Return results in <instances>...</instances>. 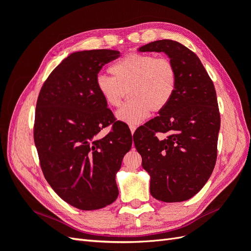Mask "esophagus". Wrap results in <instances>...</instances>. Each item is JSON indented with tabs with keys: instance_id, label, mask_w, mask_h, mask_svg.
I'll return each mask as SVG.
<instances>
[{
	"instance_id": "obj_1",
	"label": "esophagus",
	"mask_w": 251,
	"mask_h": 251,
	"mask_svg": "<svg viewBox=\"0 0 251 251\" xmlns=\"http://www.w3.org/2000/svg\"><path fill=\"white\" fill-rule=\"evenodd\" d=\"M136 128H137V126H130V130H131V133H132V135L135 133Z\"/></svg>"
}]
</instances>
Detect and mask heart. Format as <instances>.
<instances>
[{"instance_id":"1","label":"heart","mask_w":251,"mask_h":251,"mask_svg":"<svg viewBox=\"0 0 251 251\" xmlns=\"http://www.w3.org/2000/svg\"><path fill=\"white\" fill-rule=\"evenodd\" d=\"M109 70L113 76H97V91L112 108L119 107L128 91L131 101L116 113V118L130 126L143 123L151 111H163L176 92L177 71L169 58L131 53L114 63Z\"/></svg>"}]
</instances>
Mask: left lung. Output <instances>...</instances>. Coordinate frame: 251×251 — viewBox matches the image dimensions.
Returning a JSON list of instances; mask_svg holds the SVG:
<instances>
[{
  "mask_svg": "<svg viewBox=\"0 0 251 251\" xmlns=\"http://www.w3.org/2000/svg\"><path fill=\"white\" fill-rule=\"evenodd\" d=\"M138 51L164 52L178 80L168 107L135 132V147L151 177V195L186 201L206 183L217 160L221 119L215 86L199 57L178 42H151Z\"/></svg>",
  "mask_w": 251,
  "mask_h": 251,
  "instance_id": "left-lung-1",
  "label": "left lung"
}]
</instances>
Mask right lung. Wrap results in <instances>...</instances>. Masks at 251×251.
Here are the masks:
<instances>
[{
  "label": "right lung",
  "mask_w": 251,
  "mask_h": 251,
  "mask_svg": "<svg viewBox=\"0 0 251 251\" xmlns=\"http://www.w3.org/2000/svg\"><path fill=\"white\" fill-rule=\"evenodd\" d=\"M119 55L107 49L71 53L51 72L37 98L33 136L43 174L60 198L81 210L117 199L115 177L132 147L131 132L117 121L97 138L114 119L97 91V74Z\"/></svg>",
  "instance_id": "1"
}]
</instances>
